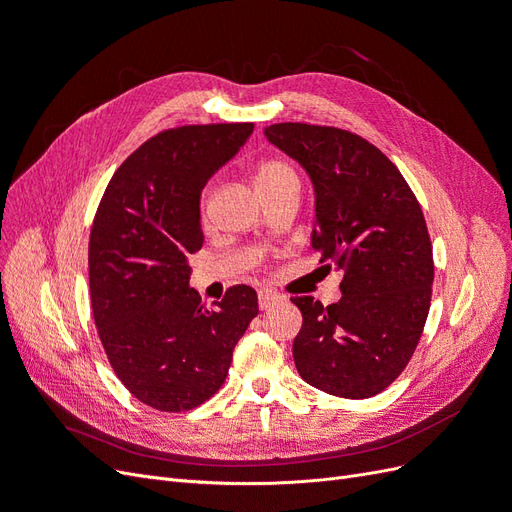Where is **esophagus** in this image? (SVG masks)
I'll return each instance as SVG.
<instances>
[{"mask_svg": "<svg viewBox=\"0 0 512 512\" xmlns=\"http://www.w3.org/2000/svg\"><path fill=\"white\" fill-rule=\"evenodd\" d=\"M284 299L280 297V294H275V292H271V290H262V292H258V307L262 309V312H267V309H271V307H275V305H280Z\"/></svg>", "mask_w": 512, "mask_h": 512, "instance_id": "obj_1", "label": "esophagus"}]
</instances>
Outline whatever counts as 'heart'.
<instances>
[{
  "label": "heart",
  "instance_id": "heart-1",
  "mask_svg": "<svg viewBox=\"0 0 512 512\" xmlns=\"http://www.w3.org/2000/svg\"><path fill=\"white\" fill-rule=\"evenodd\" d=\"M286 181H297L294 170L280 160H265L256 168V188H273Z\"/></svg>",
  "mask_w": 512,
  "mask_h": 512
}]
</instances>
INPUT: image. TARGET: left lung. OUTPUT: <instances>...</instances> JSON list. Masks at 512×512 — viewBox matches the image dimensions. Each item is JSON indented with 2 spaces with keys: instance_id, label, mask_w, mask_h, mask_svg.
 I'll return each instance as SVG.
<instances>
[{
  "instance_id": "obj_1",
  "label": "left lung",
  "mask_w": 512,
  "mask_h": 512,
  "mask_svg": "<svg viewBox=\"0 0 512 512\" xmlns=\"http://www.w3.org/2000/svg\"><path fill=\"white\" fill-rule=\"evenodd\" d=\"M265 136L312 181V247L327 269L344 271L337 303L292 299L303 314L294 365L324 393L378 395L408 365L429 314L423 211L397 166L361 136L309 123H273Z\"/></svg>"
}]
</instances>
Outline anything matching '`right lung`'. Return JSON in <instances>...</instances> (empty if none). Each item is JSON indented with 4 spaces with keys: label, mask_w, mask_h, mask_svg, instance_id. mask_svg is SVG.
<instances>
[{
    "label": "right lung",
    "mask_w": 512,
    "mask_h": 512,
    "mask_svg": "<svg viewBox=\"0 0 512 512\" xmlns=\"http://www.w3.org/2000/svg\"><path fill=\"white\" fill-rule=\"evenodd\" d=\"M254 123L183 126L138 147L108 181L89 239V292L100 342L123 386L162 412L220 391L256 290L232 286L215 307L190 288L203 247L200 194L237 156Z\"/></svg>",
    "instance_id": "add662e5"
}]
</instances>
